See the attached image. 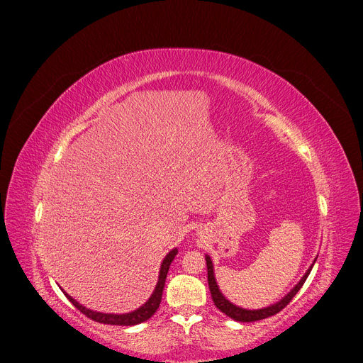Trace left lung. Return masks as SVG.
I'll list each match as a JSON object with an SVG mask.
<instances>
[{
	"instance_id": "8db88e82",
	"label": "left lung",
	"mask_w": 363,
	"mask_h": 363,
	"mask_svg": "<svg viewBox=\"0 0 363 363\" xmlns=\"http://www.w3.org/2000/svg\"><path fill=\"white\" fill-rule=\"evenodd\" d=\"M315 262H316V259L313 260V263L311 264V268L306 271V274H304V275L301 277V279L294 285V289H291V291H290L287 296H284L279 301L271 304V306H268V308L249 311V309L238 308V306H235L234 303H231L230 300L225 298V296L220 293V290H219V287H218V282H216L215 272H213L212 259L206 255L208 289H211V294H212L215 306H216L222 313H225L226 316H230L231 319L238 320V322H255V320H260V319H264V318H269V316H272V315H277L278 312H281L285 306H287V304L293 300V297L297 294V291L301 289V285L304 284V281L308 279V277H309V274H311V271H312V268H313Z\"/></svg>"
}]
</instances>
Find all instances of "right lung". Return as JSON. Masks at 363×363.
Returning <instances> with one entry per match:
<instances>
[{
    "label": "right lung",
    "mask_w": 363,
    "mask_h": 363,
    "mask_svg": "<svg viewBox=\"0 0 363 363\" xmlns=\"http://www.w3.org/2000/svg\"><path fill=\"white\" fill-rule=\"evenodd\" d=\"M178 255V249L170 250L166 257L163 259V263L160 266V274H159V281L155 291L150 296V298L143 304L141 308H138L137 311L129 312V313H122V315H116V313H101V312H94L91 309H86L82 304H79L74 298H72L67 293H65V296L70 300V303L73 306L78 309L79 312H82L84 315H86L89 319L100 322V323H107V325H122V327H130V325H137V323H141L147 319H150L152 315L156 313V311L160 306L162 301V294H163V289H164V282H166V277H167V271L169 266L172 263V260L175 259V256Z\"/></svg>",
    "instance_id": "obj_1"
}]
</instances>
